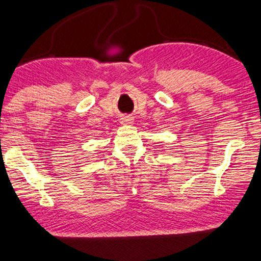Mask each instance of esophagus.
Returning <instances> with one entry per match:
<instances>
[{
    "label": "esophagus",
    "mask_w": 261,
    "mask_h": 261,
    "mask_svg": "<svg viewBox=\"0 0 261 261\" xmlns=\"http://www.w3.org/2000/svg\"><path fill=\"white\" fill-rule=\"evenodd\" d=\"M134 119L133 116L132 115H123L121 119H120V122H121L122 124H128V123H133Z\"/></svg>",
    "instance_id": "obj_1"
}]
</instances>
